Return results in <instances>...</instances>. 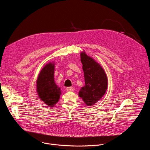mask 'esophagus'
<instances>
[{
	"mask_svg": "<svg viewBox=\"0 0 150 150\" xmlns=\"http://www.w3.org/2000/svg\"><path fill=\"white\" fill-rule=\"evenodd\" d=\"M74 88H73V87H67V90L68 91H74Z\"/></svg>",
	"mask_w": 150,
	"mask_h": 150,
	"instance_id": "esophagus-1",
	"label": "esophagus"
}]
</instances>
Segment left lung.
Listing matches in <instances>:
<instances>
[{
	"label": "left lung",
	"instance_id": "left-lung-1",
	"mask_svg": "<svg viewBox=\"0 0 150 150\" xmlns=\"http://www.w3.org/2000/svg\"><path fill=\"white\" fill-rule=\"evenodd\" d=\"M81 62L84 74L85 85L79 96L87 105H94L105 94L108 88V77L99 63L85 53H81Z\"/></svg>",
	"mask_w": 150,
	"mask_h": 150
}]
</instances>
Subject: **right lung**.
Instances as JSON below:
<instances>
[{
    "label": "right lung",
    "mask_w": 150,
    "mask_h": 150,
    "mask_svg": "<svg viewBox=\"0 0 150 150\" xmlns=\"http://www.w3.org/2000/svg\"><path fill=\"white\" fill-rule=\"evenodd\" d=\"M54 65L49 63L41 69L37 80V92L40 99L50 107L59 101L61 90L54 82Z\"/></svg>",
    "instance_id": "1"
}]
</instances>
